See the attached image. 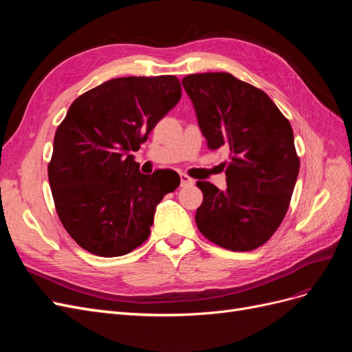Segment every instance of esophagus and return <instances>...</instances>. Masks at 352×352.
Masks as SVG:
<instances>
[{
	"mask_svg": "<svg viewBox=\"0 0 352 352\" xmlns=\"http://www.w3.org/2000/svg\"><path fill=\"white\" fill-rule=\"evenodd\" d=\"M180 185H182V186L194 185V179L189 177L186 173H182V175H180Z\"/></svg>",
	"mask_w": 352,
	"mask_h": 352,
	"instance_id": "obj_1",
	"label": "esophagus"
}]
</instances>
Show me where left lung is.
<instances>
[{"label": "left lung", "instance_id": "left-lung-1", "mask_svg": "<svg viewBox=\"0 0 352 352\" xmlns=\"http://www.w3.org/2000/svg\"><path fill=\"white\" fill-rule=\"evenodd\" d=\"M182 85L207 146L230 153L226 189L197 184L204 197L197 226L221 248L252 251L273 236L289 208L300 172L291 123L267 94L230 73L188 74Z\"/></svg>", "mask_w": 352, "mask_h": 352}]
</instances>
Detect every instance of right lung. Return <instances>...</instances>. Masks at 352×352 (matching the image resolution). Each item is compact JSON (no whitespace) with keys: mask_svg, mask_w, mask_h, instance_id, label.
Segmentation results:
<instances>
[{"mask_svg":"<svg viewBox=\"0 0 352 352\" xmlns=\"http://www.w3.org/2000/svg\"><path fill=\"white\" fill-rule=\"evenodd\" d=\"M182 97L176 76L116 78L74 100L54 136L48 180L61 225L80 248L119 257L151 233L155 207L180 185L142 175L131 151Z\"/></svg>","mask_w":352,"mask_h":352,"instance_id":"obj_1","label":"right lung"}]
</instances>
